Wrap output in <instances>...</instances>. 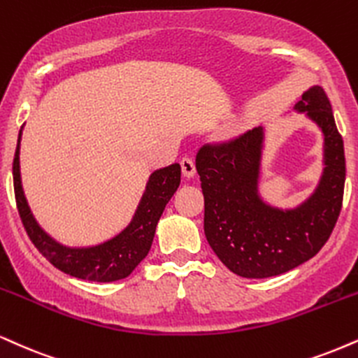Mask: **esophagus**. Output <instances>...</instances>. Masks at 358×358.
Listing matches in <instances>:
<instances>
[{
    "instance_id": "34e87169",
    "label": "esophagus",
    "mask_w": 358,
    "mask_h": 358,
    "mask_svg": "<svg viewBox=\"0 0 358 358\" xmlns=\"http://www.w3.org/2000/svg\"><path fill=\"white\" fill-rule=\"evenodd\" d=\"M180 165H182V173L185 178H193V176H195L196 168H195V163H193L192 158H188V157L182 158Z\"/></svg>"
}]
</instances>
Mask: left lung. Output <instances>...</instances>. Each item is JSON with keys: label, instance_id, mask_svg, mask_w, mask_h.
Masks as SVG:
<instances>
[{"label": "left lung", "instance_id": "8db88e82", "mask_svg": "<svg viewBox=\"0 0 358 358\" xmlns=\"http://www.w3.org/2000/svg\"><path fill=\"white\" fill-rule=\"evenodd\" d=\"M294 110L315 123L324 138V170L302 203L275 206L258 190L264 127L196 153L205 236L222 264L240 277L268 278L305 264L327 243L342 210L343 140L322 86L308 88Z\"/></svg>", "mask_w": 358, "mask_h": 358}]
</instances>
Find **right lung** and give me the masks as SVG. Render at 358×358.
<instances>
[{
    "label": "right lung",
    "mask_w": 358,
    "mask_h": 358,
    "mask_svg": "<svg viewBox=\"0 0 358 358\" xmlns=\"http://www.w3.org/2000/svg\"><path fill=\"white\" fill-rule=\"evenodd\" d=\"M21 135H23V127L20 130L15 162H13V183H15V196L21 222L34 247L40 250L46 260H50L51 265L71 277L90 280V282H116L127 278L152 248L158 220L180 185L182 168L178 163L152 171L140 203L130 223L123 230L105 242L85 245V247H70L55 240L38 223L29 208L21 183Z\"/></svg>",
    "instance_id": "1"
}]
</instances>
